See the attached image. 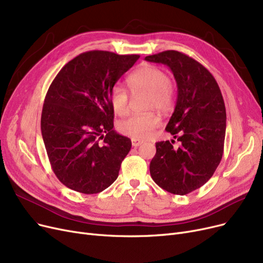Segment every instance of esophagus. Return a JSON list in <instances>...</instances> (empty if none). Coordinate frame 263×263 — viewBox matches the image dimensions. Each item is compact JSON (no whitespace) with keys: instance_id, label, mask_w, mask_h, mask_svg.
<instances>
[{"instance_id":"34e87169","label":"esophagus","mask_w":263,"mask_h":263,"mask_svg":"<svg viewBox=\"0 0 263 263\" xmlns=\"http://www.w3.org/2000/svg\"><path fill=\"white\" fill-rule=\"evenodd\" d=\"M131 141H132V146H133V147H138V146H140V145L143 143V141H142V140H139V139H132Z\"/></svg>"}]
</instances>
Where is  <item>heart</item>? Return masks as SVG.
<instances>
[{
	"mask_svg": "<svg viewBox=\"0 0 263 263\" xmlns=\"http://www.w3.org/2000/svg\"><path fill=\"white\" fill-rule=\"evenodd\" d=\"M131 93H148V109L159 112H169L174 106L176 93L170 82L169 74L155 65H144L132 72L126 79ZM114 112L125 116L129 112V94L120 85H115L109 95ZM159 124V118L154 112L132 115L117 123V130L132 139L148 138Z\"/></svg>",
	"mask_w": 263,
	"mask_h": 263,
	"instance_id": "heart-1",
	"label": "heart"
}]
</instances>
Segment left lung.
Returning a JSON list of instances; mask_svg holds the SVG:
<instances>
[{"instance_id": "8db88e82", "label": "left lung", "mask_w": 263, "mask_h": 263, "mask_svg": "<svg viewBox=\"0 0 263 263\" xmlns=\"http://www.w3.org/2000/svg\"><path fill=\"white\" fill-rule=\"evenodd\" d=\"M145 61L167 65L176 78L178 99L166 130L174 140L156 143L149 171L164 191L186 195L215 173L224 147L227 112L220 87L206 67L178 51H164Z\"/></svg>"}]
</instances>
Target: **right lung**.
<instances>
[{"mask_svg":"<svg viewBox=\"0 0 263 263\" xmlns=\"http://www.w3.org/2000/svg\"><path fill=\"white\" fill-rule=\"evenodd\" d=\"M140 55L89 51L68 62L46 93L41 132L51 167L65 186L97 194L118 178L131 140L112 130L109 95Z\"/></svg>","mask_w":263,"mask_h":263,"instance_id":"add662e5","label":"right lung"}]
</instances>
